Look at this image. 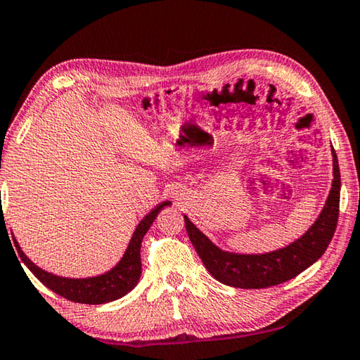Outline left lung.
<instances>
[{"label": "left lung", "mask_w": 360, "mask_h": 360, "mask_svg": "<svg viewBox=\"0 0 360 360\" xmlns=\"http://www.w3.org/2000/svg\"><path fill=\"white\" fill-rule=\"evenodd\" d=\"M332 156L333 181L323 212L304 236L285 248L264 255L229 253L212 243L210 238L185 217L188 237L213 278L232 288H270L297 276L324 255L337 229L342 186L337 153L333 148Z\"/></svg>", "instance_id": "obj_1"}]
</instances>
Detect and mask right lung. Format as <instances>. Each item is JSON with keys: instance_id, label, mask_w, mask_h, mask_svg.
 <instances>
[{"instance_id": "1", "label": "right lung", "mask_w": 360, "mask_h": 360, "mask_svg": "<svg viewBox=\"0 0 360 360\" xmlns=\"http://www.w3.org/2000/svg\"><path fill=\"white\" fill-rule=\"evenodd\" d=\"M170 205V200H164L160 205H156L147 217H145L132 234L128 248L115 267L110 269L109 272L98 276H90V278H66V276H58L49 274L36 264L31 262L27 255L23 253L22 248L18 247L15 237H12L17 253L20 256L25 266H27L33 275L39 280L44 286L52 289L61 297H65L77 304L88 305H99L107 304V302L117 300L136 288L139 278L142 274V262H141V243L143 236L147 234L150 226L153 224L155 218L164 207Z\"/></svg>"}]
</instances>
